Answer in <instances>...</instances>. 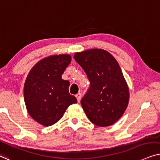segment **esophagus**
Returning a JSON list of instances; mask_svg holds the SVG:
<instances>
[{
  "instance_id": "1",
  "label": "esophagus",
  "mask_w": 160,
  "mask_h": 160,
  "mask_svg": "<svg viewBox=\"0 0 160 160\" xmlns=\"http://www.w3.org/2000/svg\"><path fill=\"white\" fill-rule=\"evenodd\" d=\"M75 97H76V98H77V99H78V102H80V99H81V93H78V94H76Z\"/></svg>"
}]
</instances>
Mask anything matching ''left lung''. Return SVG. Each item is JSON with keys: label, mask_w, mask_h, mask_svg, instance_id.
I'll return each instance as SVG.
<instances>
[{"label": "left lung", "mask_w": 160, "mask_h": 160, "mask_svg": "<svg viewBox=\"0 0 160 160\" xmlns=\"http://www.w3.org/2000/svg\"><path fill=\"white\" fill-rule=\"evenodd\" d=\"M74 58L90 81L81 100L85 113L98 127L112 125L124 113L129 101L128 85L118 63L109 52L98 48L76 52Z\"/></svg>", "instance_id": "obj_1"}]
</instances>
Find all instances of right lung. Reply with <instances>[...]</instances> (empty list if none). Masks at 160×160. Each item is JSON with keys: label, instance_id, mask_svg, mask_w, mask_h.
<instances>
[{"label": "right lung", "instance_id": "obj_1", "mask_svg": "<svg viewBox=\"0 0 160 160\" xmlns=\"http://www.w3.org/2000/svg\"><path fill=\"white\" fill-rule=\"evenodd\" d=\"M72 61L69 54L52 55L36 63L24 84V101L30 116L44 127L62 118L67 108L77 103L69 94V82L61 76Z\"/></svg>", "mask_w": 160, "mask_h": 160}]
</instances>
